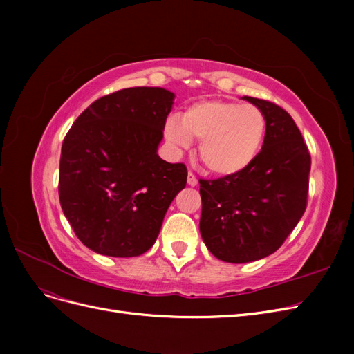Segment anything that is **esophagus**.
<instances>
[{
    "mask_svg": "<svg viewBox=\"0 0 354 354\" xmlns=\"http://www.w3.org/2000/svg\"><path fill=\"white\" fill-rule=\"evenodd\" d=\"M187 185L192 186V187L198 185V178L194 173H192V171H189V174H187Z\"/></svg>",
    "mask_w": 354,
    "mask_h": 354,
    "instance_id": "34e87169",
    "label": "esophagus"
}]
</instances>
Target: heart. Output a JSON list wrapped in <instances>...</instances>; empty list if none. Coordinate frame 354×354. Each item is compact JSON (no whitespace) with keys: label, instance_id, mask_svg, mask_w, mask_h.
<instances>
[{"label":"heart","instance_id":"1","mask_svg":"<svg viewBox=\"0 0 354 354\" xmlns=\"http://www.w3.org/2000/svg\"><path fill=\"white\" fill-rule=\"evenodd\" d=\"M267 131L264 112L254 104L202 100L187 106L180 120L169 118L164 127L167 142L187 149L199 140V158L217 176H236L259 156Z\"/></svg>","mask_w":354,"mask_h":354}]
</instances>
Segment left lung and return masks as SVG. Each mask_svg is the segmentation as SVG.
Returning a JSON list of instances; mask_svg holds the SVG:
<instances>
[{"instance_id":"8db88e82","label":"left lung","mask_w":354,"mask_h":354,"mask_svg":"<svg viewBox=\"0 0 354 354\" xmlns=\"http://www.w3.org/2000/svg\"><path fill=\"white\" fill-rule=\"evenodd\" d=\"M267 120L261 151L236 176L199 180L201 236L226 263H250L281 248L307 207L308 149L294 120L281 106L248 97Z\"/></svg>"}]
</instances>
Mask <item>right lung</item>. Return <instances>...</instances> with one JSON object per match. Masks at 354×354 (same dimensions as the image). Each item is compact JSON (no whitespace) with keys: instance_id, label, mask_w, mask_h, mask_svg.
<instances>
[{"instance_id":"1","label":"right lung","mask_w":354,"mask_h":354,"mask_svg":"<svg viewBox=\"0 0 354 354\" xmlns=\"http://www.w3.org/2000/svg\"><path fill=\"white\" fill-rule=\"evenodd\" d=\"M174 97L159 87L115 91L93 102L68 131L59 199L91 251L137 257L151 250L169 203L186 187V165L156 153Z\"/></svg>"}]
</instances>
